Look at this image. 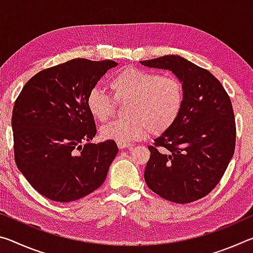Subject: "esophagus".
I'll return each instance as SVG.
<instances>
[{"label":"esophagus","instance_id":"esophagus-1","mask_svg":"<svg viewBox=\"0 0 253 253\" xmlns=\"http://www.w3.org/2000/svg\"><path fill=\"white\" fill-rule=\"evenodd\" d=\"M118 148L119 149H124V148H131L132 145L131 144H124V143H117Z\"/></svg>","mask_w":253,"mask_h":253}]
</instances>
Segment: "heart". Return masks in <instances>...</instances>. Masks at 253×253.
Returning <instances> with one entry per match:
<instances>
[{"label": "heart", "mask_w": 253, "mask_h": 253, "mask_svg": "<svg viewBox=\"0 0 253 253\" xmlns=\"http://www.w3.org/2000/svg\"><path fill=\"white\" fill-rule=\"evenodd\" d=\"M115 100L128 101L124 121L101 128L107 140L128 144L168 130L178 117L184 101L182 83L175 77H163L135 67L124 68L109 81ZM87 107L93 117L105 123L114 113L109 95L93 88L87 97Z\"/></svg>", "instance_id": "1"}]
</instances>
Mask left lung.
Segmentation results:
<instances>
[{
    "label": "left lung",
    "instance_id": "left-lung-1",
    "mask_svg": "<svg viewBox=\"0 0 253 253\" xmlns=\"http://www.w3.org/2000/svg\"><path fill=\"white\" fill-rule=\"evenodd\" d=\"M139 62L172 71L184 90L176 121L148 146L145 182L170 202H194L216 186L234 154L235 121L230 97L211 72L179 55Z\"/></svg>",
    "mask_w": 253,
    "mask_h": 253
}]
</instances>
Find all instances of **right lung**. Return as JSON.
Segmentation results:
<instances>
[{
  "mask_svg": "<svg viewBox=\"0 0 253 253\" xmlns=\"http://www.w3.org/2000/svg\"><path fill=\"white\" fill-rule=\"evenodd\" d=\"M117 65L111 60H70L38 72L15 100L12 130L16 166L45 198L71 202L105 182L118 147L114 140L89 143L97 129L87 97Z\"/></svg>",
  "mask_w": 253,
  "mask_h": 253,
  "instance_id": "obj_1",
  "label": "right lung"
}]
</instances>
